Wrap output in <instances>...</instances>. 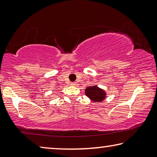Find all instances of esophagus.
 <instances>
[{"label": "esophagus", "mask_w": 157, "mask_h": 157, "mask_svg": "<svg viewBox=\"0 0 157 157\" xmlns=\"http://www.w3.org/2000/svg\"><path fill=\"white\" fill-rule=\"evenodd\" d=\"M71 85H73V86H75V85L77 84V83H76L75 82H71Z\"/></svg>", "instance_id": "34e87169"}]
</instances>
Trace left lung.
Returning <instances> with one entry per match:
<instances>
[{"label": "left lung", "instance_id": "8db88e82", "mask_svg": "<svg viewBox=\"0 0 157 157\" xmlns=\"http://www.w3.org/2000/svg\"><path fill=\"white\" fill-rule=\"evenodd\" d=\"M85 94L87 97L91 98L93 101H102L105 98V91L98 89L96 86L87 87L85 89Z\"/></svg>", "mask_w": 157, "mask_h": 157}]
</instances>
